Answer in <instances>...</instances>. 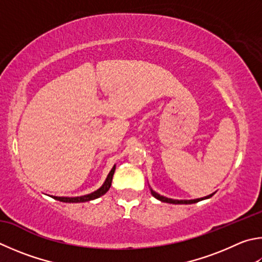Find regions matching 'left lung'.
<instances>
[{
  "mask_svg": "<svg viewBox=\"0 0 262 262\" xmlns=\"http://www.w3.org/2000/svg\"><path fill=\"white\" fill-rule=\"evenodd\" d=\"M149 188H150V185H149ZM150 191H151L152 196L158 199V201L163 202V203H168V204H194V203H197V202L204 201V199L211 198V197L213 196V194H214V192H213V193H211V194H208V196L202 197V198H197V199H172V198H167V197H165V196H161V194L157 193V192L154 191V190H152L151 188H150Z\"/></svg>",
  "mask_w": 262,
  "mask_h": 262,
  "instance_id": "8db88e82",
  "label": "left lung"
}]
</instances>
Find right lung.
Returning a JSON list of instances; mask_svg holds the SVG:
<instances>
[{
  "label": "right lung",
  "mask_w": 262,
  "mask_h": 262,
  "mask_svg": "<svg viewBox=\"0 0 262 262\" xmlns=\"http://www.w3.org/2000/svg\"><path fill=\"white\" fill-rule=\"evenodd\" d=\"M115 170H116V165L113 166L112 169L110 170V173L107 174V177L104 181V183L102 184V187L97 189L96 191H94L92 193H88V194H84V196H80V197H58V196H52V198L56 199V201H59V202H63V203H84V202H89V201H94V199L99 198L103 194H105L108 189L111 187V183H112V178H113V174H115Z\"/></svg>",
  "instance_id": "add662e5"
}]
</instances>
